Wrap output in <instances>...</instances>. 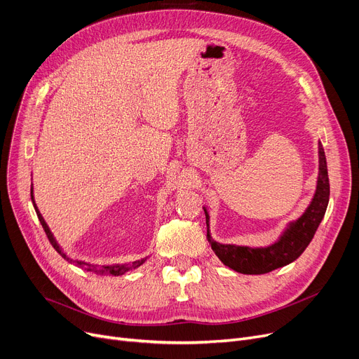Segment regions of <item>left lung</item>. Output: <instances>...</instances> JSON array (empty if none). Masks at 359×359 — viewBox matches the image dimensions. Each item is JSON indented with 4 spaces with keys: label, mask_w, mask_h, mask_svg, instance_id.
Wrapping results in <instances>:
<instances>
[{
    "label": "left lung",
    "mask_w": 359,
    "mask_h": 359,
    "mask_svg": "<svg viewBox=\"0 0 359 359\" xmlns=\"http://www.w3.org/2000/svg\"><path fill=\"white\" fill-rule=\"evenodd\" d=\"M330 195L327 163L322 142H318V175L316 191L306 211L297 219L290 221L279 237L263 248L237 246V244H222L211 237L210 214L203 206L206 227H208V241L217 257L225 266L244 275H262L287 266L298 259L314 237L320 222H322Z\"/></svg>",
    "instance_id": "1"
}]
</instances>
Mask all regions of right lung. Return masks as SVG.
<instances>
[{"mask_svg":"<svg viewBox=\"0 0 359 359\" xmlns=\"http://www.w3.org/2000/svg\"><path fill=\"white\" fill-rule=\"evenodd\" d=\"M30 196H32V202H33V206H34V211L37 214V218H39L42 227L50 241V244L53 246V249L58 252L67 262L72 263V265L79 266L87 272H94L96 275H104V276H121V275H125L126 272L135 269L138 266H141L142 263L147 260V257H142V259H138V260H134V262H129V263H115V265H96V263H88V262H84V260H80V259H72L71 256H68L64 249L60 246L58 241H56V238L53 237L50 229L48 227L46 221L43 219L39 208H37V205L34 202V196H33V184H32V191H30Z\"/></svg>","mask_w":359,"mask_h":359,"instance_id":"obj_1","label":"right lung"}]
</instances>
